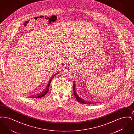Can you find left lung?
I'll list each match as a JSON object with an SVG mask.
<instances>
[{"label":"left lung","instance_id":"8db88e82","mask_svg":"<svg viewBox=\"0 0 134 134\" xmlns=\"http://www.w3.org/2000/svg\"><path fill=\"white\" fill-rule=\"evenodd\" d=\"M75 82V81H74ZM76 84L74 82V84H73V92H74V96L76 97V99L77 100L78 102L83 104H90L92 103V102H86L84 100H83L82 99H81L80 97H79L78 96H77V94L76 93Z\"/></svg>","mask_w":134,"mask_h":134}]
</instances>
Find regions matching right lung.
<instances>
[{
	"instance_id": "right-lung-1",
	"label": "right lung",
	"mask_w": 134,
	"mask_h": 134,
	"mask_svg": "<svg viewBox=\"0 0 134 134\" xmlns=\"http://www.w3.org/2000/svg\"><path fill=\"white\" fill-rule=\"evenodd\" d=\"M56 74H57V73H56V74H54V75H53L51 77V79L49 80V83H48V86H47L46 89H45V90H44L43 92H42L40 93V94H37V95L32 96H30V97H30V98H41V97H42L44 96H45V95L48 93V91H49V90L50 85V83H51L52 79L53 78V77L55 76Z\"/></svg>"
}]
</instances>
